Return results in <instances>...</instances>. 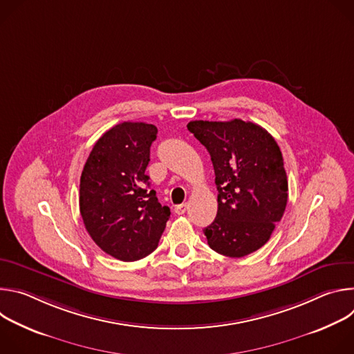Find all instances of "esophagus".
<instances>
[{
    "instance_id": "obj_1",
    "label": "esophagus",
    "mask_w": 354,
    "mask_h": 354,
    "mask_svg": "<svg viewBox=\"0 0 354 354\" xmlns=\"http://www.w3.org/2000/svg\"><path fill=\"white\" fill-rule=\"evenodd\" d=\"M186 209H187V205H186V203L178 205V206H175V213H176L178 216H182V214L186 213Z\"/></svg>"
}]
</instances>
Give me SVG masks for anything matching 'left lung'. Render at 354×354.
I'll return each mask as SVG.
<instances>
[{"mask_svg":"<svg viewBox=\"0 0 354 354\" xmlns=\"http://www.w3.org/2000/svg\"><path fill=\"white\" fill-rule=\"evenodd\" d=\"M190 133L212 157L218 190V210L205 235L210 248L242 258L262 248L284 214L288 183L281 151L261 126L194 120Z\"/></svg>","mask_w":354,"mask_h":354,"instance_id":"1","label":"left lung"}]
</instances>
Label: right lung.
Returning a JSON list of instances; mask_svg holds the SVG:
<instances>
[{"mask_svg": "<svg viewBox=\"0 0 354 354\" xmlns=\"http://www.w3.org/2000/svg\"><path fill=\"white\" fill-rule=\"evenodd\" d=\"M157 133L142 122L116 124L95 142L81 174L84 225L100 249L123 262L156 250L171 216L145 175Z\"/></svg>", "mask_w": 354, "mask_h": 354, "instance_id": "obj_1", "label": "right lung"}]
</instances>
